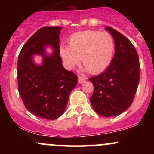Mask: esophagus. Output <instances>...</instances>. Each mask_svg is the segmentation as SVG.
<instances>
[{
    "instance_id": "34e87169",
    "label": "esophagus",
    "mask_w": 154,
    "mask_h": 154,
    "mask_svg": "<svg viewBox=\"0 0 154 154\" xmlns=\"http://www.w3.org/2000/svg\"><path fill=\"white\" fill-rule=\"evenodd\" d=\"M85 81V77H78V82L79 84H82Z\"/></svg>"
}]
</instances>
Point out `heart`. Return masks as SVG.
<instances>
[{
  "mask_svg": "<svg viewBox=\"0 0 154 154\" xmlns=\"http://www.w3.org/2000/svg\"><path fill=\"white\" fill-rule=\"evenodd\" d=\"M114 48V39L109 33L85 30L72 35L69 39V46L61 45L60 55L69 69L78 64L82 58L85 70L95 75L109 66Z\"/></svg>",
  "mask_w": 154,
  "mask_h": 154,
  "instance_id": "heart-1",
  "label": "heart"
}]
</instances>
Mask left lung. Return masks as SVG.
I'll use <instances>...</instances> for the list:
<instances>
[{
	"label": "left lung",
	"instance_id": "left-lung-1",
	"mask_svg": "<svg viewBox=\"0 0 154 154\" xmlns=\"http://www.w3.org/2000/svg\"><path fill=\"white\" fill-rule=\"evenodd\" d=\"M106 29L114 38L115 54L106 71L89 79L94 85L90 100L97 114L110 117L125 112L132 104L140 69L138 55L131 42L110 26Z\"/></svg>",
	"mask_w": 154,
	"mask_h": 154
}]
</instances>
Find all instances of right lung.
<instances>
[{"mask_svg":"<svg viewBox=\"0 0 154 154\" xmlns=\"http://www.w3.org/2000/svg\"><path fill=\"white\" fill-rule=\"evenodd\" d=\"M61 26H45L26 41L19 53L17 66L18 90L26 109L35 116L54 120L64 112L69 97L77 84V77L65 69L60 56ZM50 46L54 52L45 54ZM42 56L36 65L33 56Z\"/></svg>","mask_w":154,"mask_h":154,"instance_id":"add662e5","label":"right lung"}]
</instances>
